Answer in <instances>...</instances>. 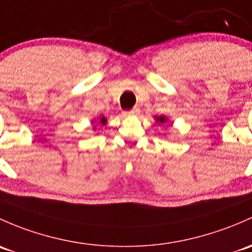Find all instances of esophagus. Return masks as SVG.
I'll return each instance as SVG.
<instances>
[{
  "label": "esophagus",
  "mask_w": 252,
  "mask_h": 252,
  "mask_svg": "<svg viewBox=\"0 0 252 252\" xmlns=\"http://www.w3.org/2000/svg\"><path fill=\"white\" fill-rule=\"evenodd\" d=\"M140 113V110L139 108H133V110H130V111H124L123 112V115L124 116H135V115H139Z\"/></svg>",
  "instance_id": "esophagus-1"
}]
</instances>
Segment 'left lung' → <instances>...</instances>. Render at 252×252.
Returning a JSON list of instances; mask_svg holds the SVG:
<instances>
[{
  "mask_svg": "<svg viewBox=\"0 0 252 252\" xmlns=\"http://www.w3.org/2000/svg\"><path fill=\"white\" fill-rule=\"evenodd\" d=\"M155 118H156V122H158L159 124H163L166 122V118L164 117V116H156Z\"/></svg>",
  "mask_w": 252,
  "mask_h": 252,
  "instance_id": "left-lung-1",
  "label": "left lung"
}]
</instances>
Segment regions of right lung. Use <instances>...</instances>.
I'll list each match as a JSON object with an SVG mask.
<instances>
[{"instance_id":"right-lung-1","label":"right lung","mask_w":252,"mask_h":252,"mask_svg":"<svg viewBox=\"0 0 252 252\" xmlns=\"http://www.w3.org/2000/svg\"><path fill=\"white\" fill-rule=\"evenodd\" d=\"M106 122H107V119H106V118L104 117V116H101V117H100V124H102V126H105Z\"/></svg>"}]
</instances>
